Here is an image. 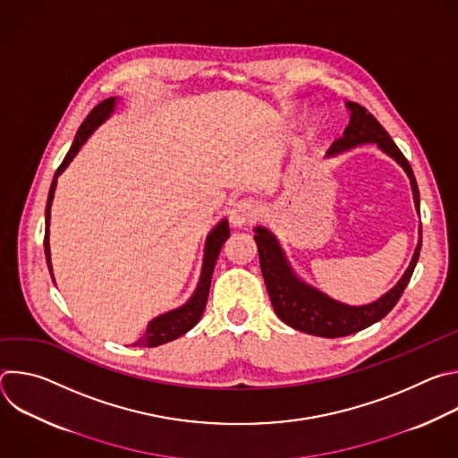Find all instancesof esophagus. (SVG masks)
<instances>
[{
    "instance_id": "1",
    "label": "esophagus",
    "mask_w": 458,
    "mask_h": 458,
    "mask_svg": "<svg viewBox=\"0 0 458 458\" xmlns=\"http://www.w3.org/2000/svg\"><path fill=\"white\" fill-rule=\"evenodd\" d=\"M260 216V208L259 205L253 201V199H239L232 210H230V223L235 226V228H242L253 221H257Z\"/></svg>"
}]
</instances>
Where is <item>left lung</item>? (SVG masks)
<instances>
[{
  "instance_id": "left-lung-1",
  "label": "left lung",
  "mask_w": 458,
  "mask_h": 458,
  "mask_svg": "<svg viewBox=\"0 0 458 458\" xmlns=\"http://www.w3.org/2000/svg\"><path fill=\"white\" fill-rule=\"evenodd\" d=\"M346 106L350 110V124L344 128L343 138L334 141L326 156H337L357 145L375 143L382 152H386L389 157H394L408 174L413 190L415 208L420 214L419 186L404 154L399 150L394 140L389 138L384 126L364 106L353 101H346ZM419 233L422 235V228ZM253 239L259 248L260 272H263L270 301L279 318L299 332L326 339L357 334L394 310V306L399 302L413 276L422 246V237H419V244L415 248L408 270L404 272L403 279L386 295L364 306H348L302 283L293 274L283 248L279 246V241L267 228L257 226Z\"/></svg>"
}]
</instances>
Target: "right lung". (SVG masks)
Listing matches in <instances>:
<instances>
[{
  "instance_id": "obj_1",
  "label": "right lung",
  "mask_w": 458,
  "mask_h": 458,
  "mask_svg": "<svg viewBox=\"0 0 458 458\" xmlns=\"http://www.w3.org/2000/svg\"><path fill=\"white\" fill-rule=\"evenodd\" d=\"M115 106V98H108L105 101H101L98 106H94V110L87 115V119L81 123L78 134L74 138V143L69 150V154L64 156L63 163L59 165V168L55 170L54 181L50 184V191H48V199H47V208H45V257H47V265L52 276V267H50V248H48V223H50V205L54 199V190H55V182L57 177L61 175V172L71 165V161L74 159V156L80 152V148L85 145V141L90 138V134L94 130L112 114ZM230 235V228L226 219H223L207 237V246H205V260H203V272H201V279L198 288H195L193 295L190 297V301L186 304H182L181 308H175L172 311H166L159 317H156L154 320L148 322L145 335L136 341L132 346H147V348H154V346H161L165 343H170L181 335H184L188 330H191L195 324L199 322L207 301H208V292H210V283H212V274L217 263L219 251L225 244V241Z\"/></svg>"
}]
</instances>
